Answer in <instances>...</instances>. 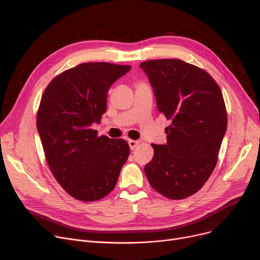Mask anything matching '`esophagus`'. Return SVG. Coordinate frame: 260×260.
<instances>
[{
    "label": "esophagus",
    "instance_id": "1",
    "mask_svg": "<svg viewBox=\"0 0 260 260\" xmlns=\"http://www.w3.org/2000/svg\"><path fill=\"white\" fill-rule=\"evenodd\" d=\"M139 144V141H135V140H128V145L131 149H134L136 146Z\"/></svg>",
    "mask_w": 260,
    "mask_h": 260
}]
</instances>
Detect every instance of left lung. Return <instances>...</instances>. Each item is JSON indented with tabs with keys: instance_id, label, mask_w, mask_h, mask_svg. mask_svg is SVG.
<instances>
[{
	"instance_id": "left-lung-1",
	"label": "left lung",
	"mask_w": 260,
	"mask_h": 260,
	"mask_svg": "<svg viewBox=\"0 0 260 260\" xmlns=\"http://www.w3.org/2000/svg\"><path fill=\"white\" fill-rule=\"evenodd\" d=\"M158 111L171 120L167 144H152L154 157L144 167L147 180L170 199H183L207 182L218 160L228 117L222 92L201 68L178 59L140 64Z\"/></svg>"
}]
</instances>
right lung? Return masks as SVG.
<instances>
[{"mask_svg":"<svg viewBox=\"0 0 260 260\" xmlns=\"http://www.w3.org/2000/svg\"><path fill=\"white\" fill-rule=\"evenodd\" d=\"M106 62L79 64L54 78L41 99L37 128L59 184L81 201L99 200L114 189L129 146L91 129L106 112L109 87L131 70Z\"/></svg>","mask_w":260,"mask_h":260,"instance_id":"add662e5","label":"right lung"}]
</instances>
